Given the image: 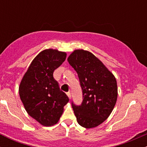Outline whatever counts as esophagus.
<instances>
[{
	"mask_svg": "<svg viewBox=\"0 0 147 147\" xmlns=\"http://www.w3.org/2000/svg\"><path fill=\"white\" fill-rule=\"evenodd\" d=\"M67 95H68V97H69V99L71 98V93H70V92H67Z\"/></svg>",
	"mask_w": 147,
	"mask_h": 147,
	"instance_id": "obj_1",
	"label": "esophagus"
}]
</instances>
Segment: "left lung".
I'll use <instances>...</instances> for the list:
<instances>
[{
    "instance_id": "8db88e82",
    "label": "left lung",
    "mask_w": 147,
    "mask_h": 147,
    "mask_svg": "<svg viewBox=\"0 0 147 147\" xmlns=\"http://www.w3.org/2000/svg\"><path fill=\"white\" fill-rule=\"evenodd\" d=\"M78 74L82 102L71 104L79 125L90 129L99 126L112 112L117 98V82L95 55L83 50H75L68 58Z\"/></svg>"
}]
</instances>
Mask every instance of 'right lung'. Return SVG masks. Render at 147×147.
Masks as SVG:
<instances>
[{
  "label": "right lung",
  "instance_id": "add662e5",
  "mask_svg": "<svg viewBox=\"0 0 147 147\" xmlns=\"http://www.w3.org/2000/svg\"><path fill=\"white\" fill-rule=\"evenodd\" d=\"M66 58L65 52L45 50L32 61L19 86V95L28 113L42 125L58 122L63 106L69 102L53 77L55 69Z\"/></svg>",
  "mask_w": 147,
  "mask_h": 147
}]
</instances>
